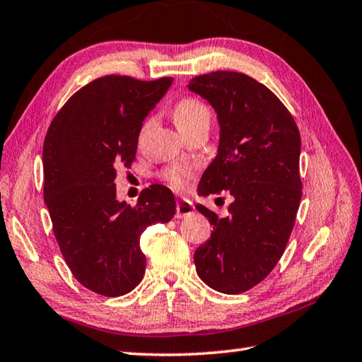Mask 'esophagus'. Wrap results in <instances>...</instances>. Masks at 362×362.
Returning a JSON list of instances; mask_svg holds the SVG:
<instances>
[{
  "label": "esophagus",
  "mask_w": 362,
  "mask_h": 362,
  "mask_svg": "<svg viewBox=\"0 0 362 362\" xmlns=\"http://www.w3.org/2000/svg\"><path fill=\"white\" fill-rule=\"evenodd\" d=\"M193 211H194V205L189 201H187V199H180V201L175 205V218L189 216Z\"/></svg>",
  "instance_id": "1"
}]
</instances>
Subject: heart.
<instances>
[{
    "label": "heart",
    "mask_w": 362,
    "mask_h": 362,
    "mask_svg": "<svg viewBox=\"0 0 362 362\" xmlns=\"http://www.w3.org/2000/svg\"><path fill=\"white\" fill-rule=\"evenodd\" d=\"M210 109L206 107L205 103L201 101V99H197L194 96H183L174 105V121L182 132H188V130L201 124H210ZM149 124L151 121L146 122L143 129H146ZM193 168L185 165H173L165 168L163 171L160 173V177L174 189H183L187 187L188 179L193 177Z\"/></svg>",
    "instance_id": "heart-1"
}]
</instances>
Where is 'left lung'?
<instances>
[{
    "instance_id": "1",
    "label": "left lung",
    "mask_w": 362,
    "mask_h": 362,
    "mask_svg": "<svg viewBox=\"0 0 362 362\" xmlns=\"http://www.w3.org/2000/svg\"><path fill=\"white\" fill-rule=\"evenodd\" d=\"M189 90L218 113L221 141L199 193L228 189L230 216L197 205L213 233L194 252L201 280L224 294L257 286L279 263L302 199L300 134L294 118L271 90L247 74L213 71L189 81Z\"/></svg>"
}]
</instances>
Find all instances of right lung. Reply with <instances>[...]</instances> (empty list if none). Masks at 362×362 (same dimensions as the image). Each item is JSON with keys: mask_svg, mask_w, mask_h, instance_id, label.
I'll return each mask as SVG.
<instances>
[{"mask_svg": "<svg viewBox=\"0 0 362 362\" xmlns=\"http://www.w3.org/2000/svg\"><path fill=\"white\" fill-rule=\"evenodd\" d=\"M171 83L103 76L76 91L46 132L43 197L52 232L74 279L99 296H124L143 280L140 238L175 213L166 187L143 189L134 206L118 202L115 188L118 169L134 163L143 119Z\"/></svg>", "mask_w": 362, "mask_h": 362, "instance_id": "obj_1", "label": "right lung"}]
</instances>
